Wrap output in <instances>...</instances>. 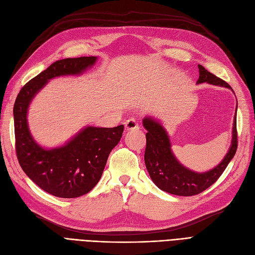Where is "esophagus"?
<instances>
[{"instance_id": "esophagus-1", "label": "esophagus", "mask_w": 255, "mask_h": 255, "mask_svg": "<svg viewBox=\"0 0 255 255\" xmlns=\"http://www.w3.org/2000/svg\"><path fill=\"white\" fill-rule=\"evenodd\" d=\"M125 127L127 130H132V129H137L138 128V123L134 118H129L126 120L125 122Z\"/></svg>"}]
</instances>
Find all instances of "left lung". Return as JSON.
Here are the masks:
<instances>
[{"instance_id": "8db88e82", "label": "left lung", "mask_w": 255, "mask_h": 255, "mask_svg": "<svg viewBox=\"0 0 255 255\" xmlns=\"http://www.w3.org/2000/svg\"><path fill=\"white\" fill-rule=\"evenodd\" d=\"M199 79L197 84L208 83L215 86L226 87L232 90L230 85L217 78L206 69L198 65ZM237 113V106H236ZM236 113L233 120L232 141L230 149L220 163L213 169L205 172H196L183 166L176 159L171 150L170 138L161 123L152 117H144L143 128L148 130L145 134L146 145L144 151V163L151 180L156 186L171 195L188 197L198 195L204 191L219 179L235 155L237 150V130Z\"/></svg>"}]
</instances>
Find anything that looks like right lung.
Masks as SVG:
<instances>
[{
	"label": "right lung",
	"instance_id": "1",
	"mask_svg": "<svg viewBox=\"0 0 255 255\" xmlns=\"http://www.w3.org/2000/svg\"><path fill=\"white\" fill-rule=\"evenodd\" d=\"M96 61V56L55 61L22 87L13 105L19 164L36 185L55 197L78 198L96 186L111 151L121 139L125 127H86L65 144L47 149L38 144L30 134L28 107L50 80L65 75H80Z\"/></svg>",
	"mask_w": 255,
	"mask_h": 255
}]
</instances>
